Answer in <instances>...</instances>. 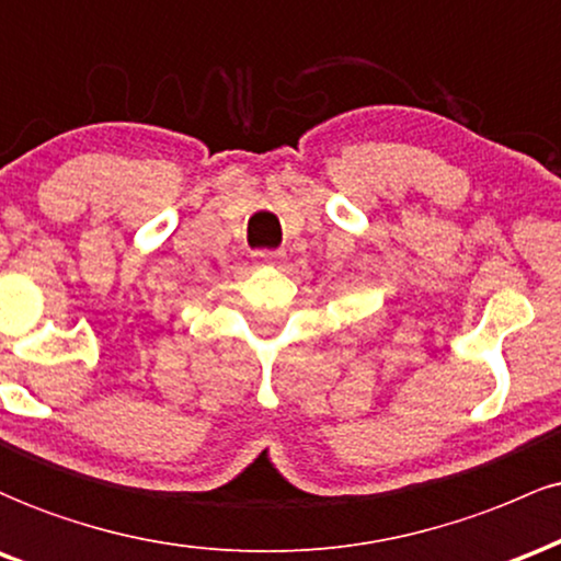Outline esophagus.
<instances>
[{
    "mask_svg": "<svg viewBox=\"0 0 561 561\" xmlns=\"http://www.w3.org/2000/svg\"><path fill=\"white\" fill-rule=\"evenodd\" d=\"M254 256L260 262H280L283 260V251H278V249H260Z\"/></svg>",
    "mask_w": 561,
    "mask_h": 561,
    "instance_id": "obj_1",
    "label": "esophagus"
}]
</instances>
